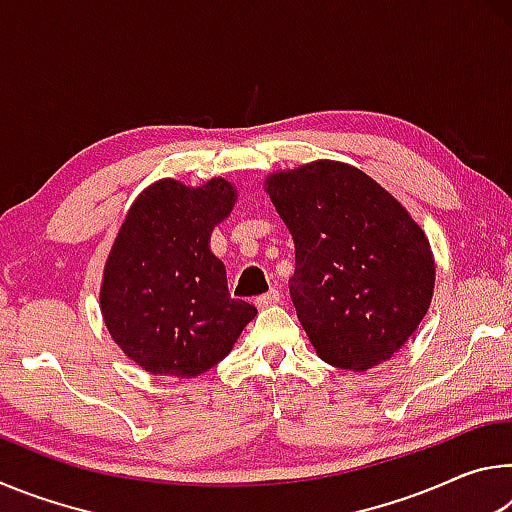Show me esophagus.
Masks as SVG:
<instances>
[{
  "instance_id": "obj_1",
  "label": "esophagus",
  "mask_w": 512,
  "mask_h": 512,
  "mask_svg": "<svg viewBox=\"0 0 512 512\" xmlns=\"http://www.w3.org/2000/svg\"><path fill=\"white\" fill-rule=\"evenodd\" d=\"M280 298H282V293L277 291V289H271V291L262 293V296H257V298H255V305H257L259 309H264V307L277 305V302H280Z\"/></svg>"
}]
</instances>
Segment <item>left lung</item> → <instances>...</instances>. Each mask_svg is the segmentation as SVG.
<instances>
[{"mask_svg": "<svg viewBox=\"0 0 512 512\" xmlns=\"http://www.w3.org/2000/svg\"><path fill=\"white\" fill-rule=\"evenodd\" d=\"M266 192L296 244L289 293L318 357L343 370L391 359L436 280L420 225L366 173L332 160L275 173Z\"/></svg>", "mask_w": 512, "mask_h": 512, "instance_id": "obj_1", "label": "left lung"}]
</instances>
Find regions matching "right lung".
Returning <instances> with one entry per match:
<instances>
[{"label":"right lung","instance_id":"obj_1","mask_svg":"<svg viewBox=\"0 0 512 512\" xmlns=\"http://www.w3.org/2000/svg\"><path fill=\"white\" fill-rule=\"evenodd\" d=\"M223 178L192 189L160 180L137 196L103 271L101 309L112 339L153 375L196 377L230 352L257 309L228 293L207 239L230 214Z\"/></svg>","mask_w":512,"mask_h":512}]
</instances>
